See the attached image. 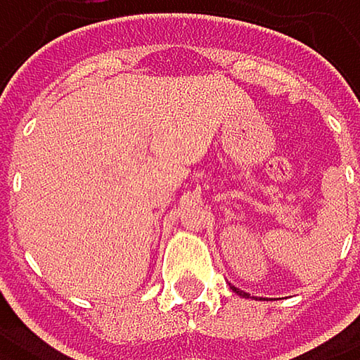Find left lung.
<instances>
[{
  "instance_id": "1",
  "label": "left lung",
  "mask_w": 360,
  "mask_h": 360,
  "mask_svg": "<svg viewBox=\"0 0 360 360\" xmlns=\"http://www.w3.org/2000/svg\"><path fill=\"white\" fill-rule=\"evenodd\" d=\"M229 288H231L233 292H236V294H240L243 298H249V294H247V292H243V290H238V288H233V285H229Z\"/></svg>"
}]
</instances>
